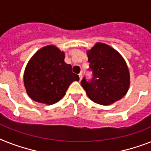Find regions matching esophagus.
Listing matches in <instances>:
<instances>
[{"instance_id": "obj_1", "label": "esophagus", "mask_w": 151, "mask_h": 151, "mask_svg": "<svg viewBox=\"0 0 151 151\" xmlns=\"http://www.w3.org/2000/svg\"><path fill=\"white\" fill-rule=\"evenodd\" d=\"M78 76H79V79H80V81L82 80V78H83V73H81L78 74Z\"/></svg>"}]
</instances>
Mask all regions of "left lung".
<instances>
[{"mask_svg":"<svg viewBox=\"0 0 151 151\" xmlns=\"http://www.w3.org/2000/svg\"><path fill=\"white\" fill-rule=\"evenodd\" d=\"M93 78L90 83L83 78L81 85L89 99L103 106L111 105L127 94L130 76L127 62L117 51L105 43L96 42L87 50Z\"/></svg>","mask_w":151,"mask_h":151,"instance_id":"obj_1","label":"left lung"}]
</instances>
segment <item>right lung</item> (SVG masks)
<instances>
[{
	"instance_id": "right-lung-1",
	"label": "right lung",
	"mask_w": 151,
	"mask_h": 151,
	"mask_svg": "<svg viewBox=\"0 0 151 151\" xmlns=\"http://www.w3.org/2000/svg\"><path fill=\"white\" fill-rule=\"evenodd\" d=\"M64 59L65 52L53 45L40 48L30 58L24 73V85L31 99L52 105L63 98L71 83L79 80Z\"/></svg>"
}]
</instances>
